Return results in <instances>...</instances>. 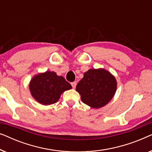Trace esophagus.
Returning <instances> with one entry per match:
<instances>
[{
	"mask_svg": "<svg viewBox=\"0 0 152 152\" xmlns=\"http://www.w3.org/2000/svg\"><path fill=\"white\" fill-rule=\"evenodd\" d=\"M71 85H72V87L73 88H75L76 87V85H77V82H73L71 83Z\"/></svg>",
	"mask_w": 152,
	"mask_h": 152,
	"instance_id": "obj_1",
	"label": "esophagus"
}]
</instances>
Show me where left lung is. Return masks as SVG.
Instances as JSON below:
<instances>
[{
  "instance_id": "obj_1",
  "label": "left lung",
  "mask_w": 152,
  "mask_h": 152,
  "mask_svg": "<svg viewBox=\"0 0 152 152\" xmlns=\"http://www.w3.org/2000/svg\"><path fill=\"white\" fill-rule=\"evenodd\" d=\"M117 88L113 75L103 68L90 69L76 86L84 104L93 109H99L111 101Z\"/></svg>"
}]
</instances>
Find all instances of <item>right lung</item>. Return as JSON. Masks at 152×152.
I'll return each mask as SVG.
<instances>
[{
    "label": "right lung",
    "mask_w": 152,
    "mask_h": 152,
    "mask_svg": "<svg viewBox=\"0 0 152 152\" xmlns=\"http://www.w3.org/2000/svg\"><path fill=\"white\" fill-rule=\"evenodd\" d=\"M29 88L32 97L43 105L57 102L61 93L72 88L71 85L62 76L56 72L46 71L34 76L31 80Z\"/></svg>",
    "instance_id": "add662e5"
}]
</instances>
